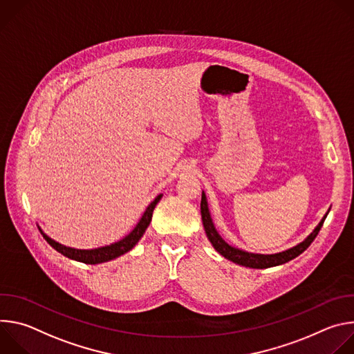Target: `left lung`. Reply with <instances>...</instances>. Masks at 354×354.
<instances>
[{"instance_id": "1", "label": "left lung", "mask_w": 354, "mask_h": 354, "mask_svg": "<svg viewBox=\"0 0 354 354\" xmlns=\"http://www.w3.org/2000/svg\"><path fill=\"white\" fill-rule=\"evenodd\" d=\"M200 213H201V220H203V227H205V231L207 234V238L212 242V245L214 246V249L218 252V254L223 255L225 259L236 263V265H241V266H245V268H252V269H266V268H272V266H279V265H283V263L297 258L298 255H301L302 252H304L311 245V242L315 239V236L318 235V232H319V230H321V227H322V224H324V221L328 216V213H326L324 216V218L321 220V223L315 227V230L301 243H298V245H295V246H292L287 250L279 252V254H274V255H261V254H250V252H245L242 249L234 248V246L228 245L220 236V234L217 232V230L213 224L205 192H201Z\"/></svg>"}]
</instances>
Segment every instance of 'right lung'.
<instances>
[{"mask_svg": "<svg viewBox=\"0 0 354 354\" xmlns=\"http://www.w3.org/2000/svg\"><path fill=\"white\" fill-rule=\"evenodd\" d=\"M162 194H158L153 203H151L142 217L140 218V221L137 223V225L134 227V230L126 235L123 239L115 242V243H111V245H106V246H100V248H95V249H75V248H70V246H64L59 242H56L55 239L48 238L40 228V232L43 235V238L48 242L50 246H53L57 252H60L62 255L73 259V261H77V262H82V263H86V265H96V263H104V262H109L112 259H116L119 257H122L123 254H126V252H129L130 249L134 248V245L140 241V238L144 235L147 227L151 223V218H153V212L157 206L158 201L161 200Z\"/></svg>", "mask_w": 354, "mask_h": 354, "instance_id": "1", "label": "right lung"}]
</instances>
